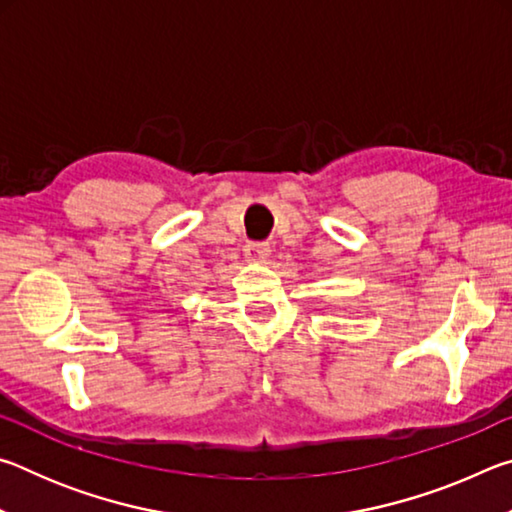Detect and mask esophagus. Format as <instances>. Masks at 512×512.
I'll return each instance as SVG.
<instances>
[{
    "mask_svg": "<svg viewBox=\"0 0 512 512\" xmlns=\"http://www.w3.org/2000/svg\"><path fill=\"white\" fill-rule=\"evenodd\" d=\"M244 255L250 259V262H264L271 255V246L264 244V241H250L244 248Z\"/></svg>",
    "mask_w": 512,
    "mask_h": 512,
    "instance_id": "esophagus-1",
    "label": "esophagus"
}]
</instances>
